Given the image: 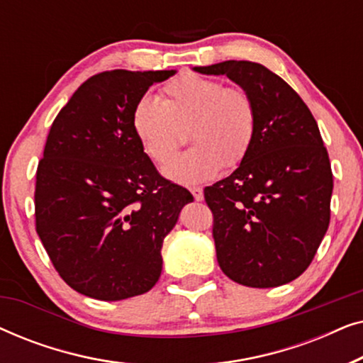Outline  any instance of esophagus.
Instances as JSON below:
<instances>
[{
  "mask_svg": "<svg viewBox=\"0 0 363 363\" xmlns=\"http://www.w3.org/2000/svg\"><path fill=\"white\" fill-rule=\"evenodd\" d=\"M190 191H191V195H193V198H195L196 201H201L203 200V190L200 186H193V188H190Z\"/></svg>",
  "mask_w": 363,
  "mask_h": 363,
  "instance_id": "34e87169",
  "label": "esophagus"
}]
</instances>
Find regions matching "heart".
Returning <instances> with one entry per match:
<instances>
[{
  "label": "heart",
  "instance_id": "b5f03b06",
  "mask_svg": "<svg viewBox=\"0 0 363 363\" xmlns=\"http://www.w3.org/2000/svg\"><path fill=\"white\" fill-rule=\"evenodd\" d=\"M132 128L143 152L157 165H167L190 133L195 143L167 167L178 183L210 180L220 168L242 163L255 143L257 108L241 86L220 79L183 72L162 87V102L140 97L132 112Z\"/></svg>",
  "mask_w": 363,
  "mask_h": 363
}]
</instances>
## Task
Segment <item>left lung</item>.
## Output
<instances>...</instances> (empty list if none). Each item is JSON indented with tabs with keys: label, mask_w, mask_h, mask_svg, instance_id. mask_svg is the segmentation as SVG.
Returning a JSON list of instances; mask_svg holds the SVG:
<instances>
[{
	"label": "left lung",
	"mask_w": 363,
	"mask_h": 363,
	"mask_svg": "<svg viewBox=\"0 0 363 363\" xmlns=\"http://www.w3.org/2000/svg\"><path fill=\"white\" fill-rule=\"evenodd\" d=\"M247 89L257 132L230 177L205 188L221 271L238 284L277 287L314 259L330 223L332 168L319 127L299 94L262 64L200 66Z\"/></svg>",
	"instance_id": "1"
}]
</instances>
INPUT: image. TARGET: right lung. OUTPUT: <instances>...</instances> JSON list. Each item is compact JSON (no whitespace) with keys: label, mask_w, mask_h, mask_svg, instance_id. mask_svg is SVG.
<instances>
[{"label":"right lung","mask_w":363,"mask_h":363,"mask_svg":"<svg viewBox=\"0 0 363 363\" xmlns=\"http://www.w3.org/2000/svg\"><path fill=\"white\" fill-rule=\"evenodd\" d=\"M175 71H104L54 118L36 170V231L67 286L99 301L140 296L162 274V245L191 193L163 178L132 128L153 82Z\"/></svg>","instance_id":"obj_1"}]
</instances>
